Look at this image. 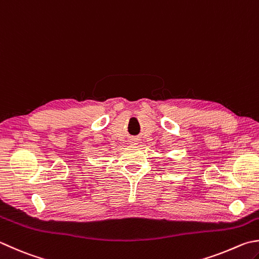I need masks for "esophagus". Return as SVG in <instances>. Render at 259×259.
Masks as SVG:
<instances>
[{"label": "esophagus", "mask_w": 259, "mask_h": 259, "mask_svg": "<svg viewBox=\"0 0 259 259\" xmlns=\"http://www.w3.org/2000/svg\"><path fill=\"white\" fill-rule=\"evenodd\" d=\"M130 143H131L132 145L138 144V140H136V139H131V140H130Z\"/></svg>", "instance_id": "1"}]
</instances>
